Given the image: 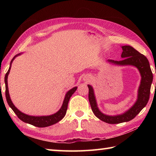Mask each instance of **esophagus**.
<instances>
[{
    "label": "esophagus",
    "mask_w": 156,
    "mask_h": 156,
    "mask_svg": "<svg viewBox=\"0 0 156 156\" xmlns=\"http://www.w3.org/2000/svg\"><path fill=\"white\" fill-rule=\"evenodd\" d=\"M84 80H85V81H89L90 80V76H84Z\"/></svg>",
    "instance_id": "1"
}]
</instances>
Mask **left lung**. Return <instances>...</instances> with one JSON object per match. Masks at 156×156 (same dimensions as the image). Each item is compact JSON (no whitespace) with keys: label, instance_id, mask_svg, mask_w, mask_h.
Masks as SVG:
<instances>
[{"label":"left lung","instance_id":"left-lung-1","mask_svg":"<svg viewBox=\"0 0 156 156\" xmlns=\"http://www.w3.org/2000/svg\"><path fill=\"white\" fill-rule=\"evenodd\" d=\"M122 60L115 61L108 59V62L118 66H132L136 67L141 76V83L138 89L137 99L135 104L124 113L118 115H107L99 110L94 93V90L90 85H88L89 89L88 100L92 111L96 117L100 120L109 124H117L127 122L134 119L137 114L146 106L150 98L151 85L153 81V74L147 58L143 54L129 45L122 46Z\"/></svg>","mask_w":156,"mask_h":156}]
</instances>
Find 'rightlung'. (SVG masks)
Listing matches in <instances>:
<instances>
[{
	"label": "right lung",
	"mask_w": 156,
	"mask_h": 156,
	"mask_svg": "<svg viewBox=\"0 0 156 156\" xmlns=\"http://www.w3.org/2000/svg\"><path fill=\"white\" fill-rule=\"evenodd\" d=\"M22 53H19V54L16 55L14 56V58L12 59L11 62V64H10V67L9 68L8 72H6L5 77V95H6V101H7L9 107L12 108V110L14 111L15 113L19 119L25 122H27V123L31 124L35 127H48V126L52 125L54 124L57 123L60 120L64 118L66 115V111H67L68 109V104L69 98L72 97V95L74 93L75 91L77 89V87H74L72 89H70L69 91L66 92L64 102H63V104L60 109L55 113L49 116H41V117H35V116H30L28 115H26L23 112L20 111L19 109L15 107V106L13 105V103L11 101V99L10 98L9 92V88H8V82H7V78H8V75L10 72V69L11 68V64L12 61L14 60L15 58L19 55H21Z\"/></svg>",
	"instance_id": "add662e5"
}]
</instances>
